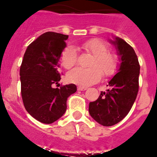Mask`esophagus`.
Listing matches in <instances>:
<instances>
[{
    "instance_id": "obj_1",
    "label": "esophagus",
    "mask_w": 157,
    "mask_h": 157,
    "mask_svg": "<svg viewBox=\"0 0 157 157\" xmlns=\"http://www.w3.org/2000/svg\"><path fill=\"white\" fill-rule=\"evenodd\" d=\"M87 88L86 87H82V86H79L78 88H77V90L78 91H85L86 90Z\"/></svg>"
}]
</instances>
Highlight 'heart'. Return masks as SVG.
Returning <instances> with one entry per match:
<instances>
[{"label":"heart","mask_w":157,"mask_h":157,"mask_svg":"<svg viewBox=\"0 0 157 157\" xmlns=\"http://www.w3.org/2000/svg\"><path fill=\"white\" fill-rule=\"evenodd\" d=\"M80 48L86 53L93 56L89 63V68H76L66 75L67 81L80 86H88L101 80L102 75L109 77L117 69L116 56L108 52V48L102 41L92 39L82 43ZM77 53L75 48L68 46L63 50L60 56L61 64L65 69H70L77 63Z\"/></svg>","instance_id":"obj_1"}]
</instances>
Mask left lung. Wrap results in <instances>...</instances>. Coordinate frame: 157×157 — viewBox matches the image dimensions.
I'll return each mask as SVG.
<instances>
[{"instance_id": "left-lung-1", "label": "left lung", "mask_w": 157, "mask_h": 157, "mask_svg": "<svg viewBox=\"0 0 157 157\" xmlns=\"http://www.w3.org/2000/svg\"><path fill=\"white\" fill-rule=\"evenodd\" d=\"M115 46L121 64L118 72L109 82L106 92H101L89 103V114L100 124L110 127L126 117L136 98L140 72L138 57L131 46L121 38L110 41Z\"/></svg>"}]
</instances>
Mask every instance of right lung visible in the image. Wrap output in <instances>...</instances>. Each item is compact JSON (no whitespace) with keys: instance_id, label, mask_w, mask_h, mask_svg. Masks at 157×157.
Wrapping results in <instances>:
<instances>
[{"instance_id":"1","label":"right lung","mask_w":157,"mask_h":157,"mask_svg":"<svg viewBox=\"0 0 157 157\" xmlns=\"http://www.w3.org/2000/svg\"><path fill=\"white\" fill-rule=\"evenodd\" d=\"M68 36L43 33L26 50L20 68L21 92L26 110L43 124H51L66 111L67 99L77 91L75 84L53 88L61 80L59 58Z\"/></svg>"}]
</instances>
